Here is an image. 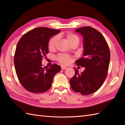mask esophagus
Returning a JSON list of instances; mask_svg holds the SVG:
<instances>
[{
	"label": "esophagus",
	"mask_w": 125,
	"mask_h": 125,
	"mask_svg": "<svg viewBox=\"0 0 125 125\" xmlns=\"http://www.w3.org/2000/svg\"><path fill=\"white\" fill-rule=\"evenodd\" d=\"M67 68L66 67H65V66H63V65H62L61 66V69H62V70H65V69H67Z\"/></svg>",
	"instance_id": "esophagus-1"
}]
</instances>
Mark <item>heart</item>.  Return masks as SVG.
<instances>
[{"label":"heart","mask_w":125,"mask_h":125,"mask_svg":"<svg viewBox=\"0 0 125 125\" xmlns=\"http://www.w3.org/2000/svg\"><path fill=\"white\" fill-rule=\"evenodd\" d=\"M65 37L71 46L74 44L77 46L80 42V38L76 34L68 33L65 34ZM57 41L58 36H52L49 40L48 42V49L49 50H53L55 49ZM56 59L61 64H69L71 62L73 58L69 55L64 54H61L57 56L56 57Z\"/></svg>","instance_id":"1"}]
</instances>
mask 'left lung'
Wrapping results in <instances>:
<instances>
[{
	"label": "left lung",
	"mask_w": 125,
	"mask_h": 125,
	"mask_svg": "<svg viewBox=\"0 0 125 125\" xmlns=\"http://www.w3.org/2000/svg\"><path fill=\"white\" fill-rule=\"evenodd\" d=\"M83 36V57L76 61L77 65L85 68L83 73L74 69L75 74L70 79L71 89L82 95L96 92L106 78L110 61L109 47L104 37L91 27L76 29Z\"/></svg>",
	"instance_id": "obj_1"
}]
</instances>
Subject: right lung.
I'll use <instances>...</instances> for the list:
<instances>
[{
    "label": "right lung",
    "instance_id": "obj_1",
    "mask_svg": "<svg viewBox=\"0 0 125 125\" xmlns=\"http://www.w3.org/2000/svg\"><path fill=\"white\" fill-rule=\"evenodd\" d=\"M60 31L36 28L19 41L14 57L15 69L19 81L27 91L35 94L47 91L52 86L55 75L60 71L61 67L56 64L49 68L42 64V59L48 53L49 40Z\"/></svg>",
    "mask_w": 125,
    "mask_h": 125
}]
</instances>
